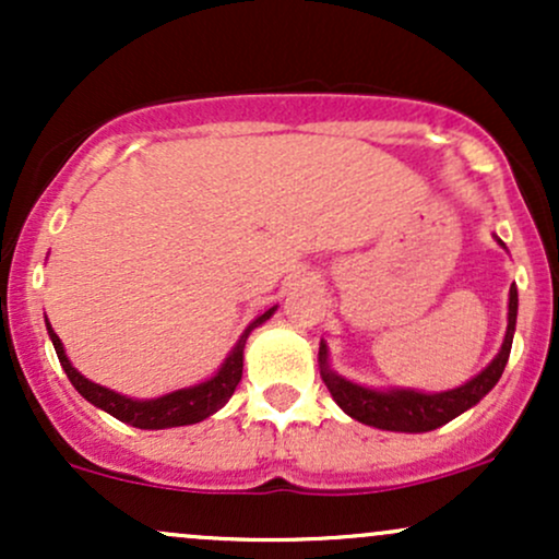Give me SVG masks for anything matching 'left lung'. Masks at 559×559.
<instances>
[{"instance_id":"8db88e82","label":"left lung","mask_w":559,"mask_h":559,"mask_svg":"<svg viewBox=\"0 0 559 559\" xmlns=\"http://www.w3.org/2000/svg\"><path fill=\"white\" fill-rule=\"evenodd\" d=\"M497 239V236H493ZM502 249L504 241L497 239ZM515 320H518V288L510 286V301H507V331L504 342L499 346L497 357L465 381L463 386L447 389V391H418V389H370L362 383L349 381V378L338 376L329 362V346L320 342L318 365L320 376H323L325 386H329L333 402L344 409L349 418L365 423V426L381 428V431L396 433H426L433 428L444 426L463 415L465 409L476 407L489 391L497 386V381L504 373V365L510 360L512 336H515Z\"/></svg>"}]
</instances>
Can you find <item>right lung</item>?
Segmentation results:
<instances>
[{"label": "right lung", "mask_w": 559, "mask_h": 559, "mask_svg": "<svg viewBox=\"0 0 559 559\" xmlns=\"http://www.w3.org/2000/svg\"><path fill=\"white\" fill-rule=\"evenodd\" d=\"M275 310H278V305L262 312V316L254 318L252 323L243 329L239 342H236L234 349L228 352V357L223 360L221 368H217L215 376H210L207 381L202 383H194V386L176 389L170 391V394L155 396V400H133V396L118 394V391L88 381V378L81 376L79 370L73 368V362L68 360L66 346H62L60 336L52 331L49 320H47V333L49 338H52L62 370H66L70 383H73L75 391H79L83 400L92 402L94 407L105 409V413H110L112 418H118L120 423H128V426L144 428V431H159V428L191 426V423L210 418V415L217 413V409L230 400V394H234L241 381L243 346H247L249 333L258 329V325L265 323V320H271Z\"/></svg>", "instance_id": "right-lung-1"}]
</instances>
